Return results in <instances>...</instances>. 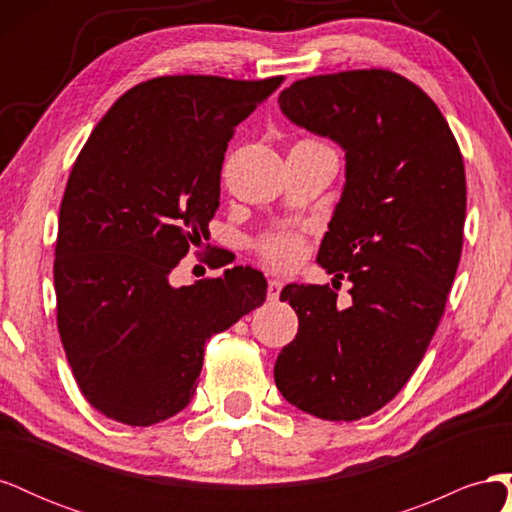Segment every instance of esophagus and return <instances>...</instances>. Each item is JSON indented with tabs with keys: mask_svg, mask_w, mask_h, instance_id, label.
Masks as SVG:
<instances>
[{
	"mask_svg": "<svg viewBox=\"0 0 512 512\" xmlns=\"http://www.w3.org/2000/svg\"><path fill=\"white\" fill-rule=\"evenodd\" d=\"M282 288H284V284H282L280 280H269V286H267V299H269V301H277V299H280Z\"/></svg>",
	"mask_w": 512,
	"mask_h": 512,
	"instance_id": "obj_1",
	"label": "esophagus"
}]
</instances>
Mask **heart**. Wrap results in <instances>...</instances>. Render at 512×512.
<instances>
[{
  "label": "heart",
  "mask_w": 512,
  "mask_h": 512,
  "mask_svg": "<svg viewBox=\"0 0 512 512\" xmlns=\"http://www.w3.org/2000/svg\"><path fill=\"white\" fill-rule=\"evenodd\" d=\"M258 252L262 254V258L269 260L273 267L290 269L297 265L299 258L303 256V239L297 232L290 230L271 232L265 239H260Z\"/></svg>",
  "instance_id": "b5f03b06"
}]
</instances>
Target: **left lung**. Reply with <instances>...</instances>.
<instances>
[{
  "instance_id": "8db88e82",
  "label": "left lung",
  "mask_w": 512,
  "mask_h": 512,
  "mask_svg": "<svg viewBox=\"0 0 512 512\" xmlns=\"http://www.w3.org/2000/svg\"><path fill=\"white\" fill-rule=\"evenodd\" d=\"M282 113L346 153V181L318 265L352 282L282 290L299 333L275 361L288 404L324 421H359L401 391L436 333L466 222V168L433 100L389 70H350L286 87Z\"/></svg>"
}]
</instances>
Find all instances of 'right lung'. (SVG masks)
<instances>
[{
	"label": "right lung",
	"mask_w": 512,
	"mask_h": 512,
	"mask_svg": "<svg viewBox=\"0 0 512 512\" xmlns=\"http://www.w3.org/2000/svg\"><path fill=\"white\" fill-rule=\"evenodd\" d=\"M284 79L160 76L126 91L76 158L55 245L57 329L85 399L132 427L190 404L205 342L265 303L252 267L170 286L220 207L232 132Z\"/></svg>",
	"instance_id": "add662e5"
}]
</instances>
